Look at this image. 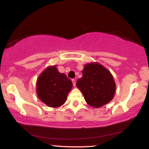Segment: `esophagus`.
<instances>
[{
	"mask_svg": "<svg viewBox=\"0 0 149 149\" xmlns=\"http://www.w3.org/2000/svg\"><path fill=\"white\" fill-rule=\"evenodd\" d=\"M72 82L73 83V86H76V80H75V79H72Z\"/></svg>",
	"mask_w": 149,
	"mask_h": 149,
	"instance_id": "esophagus-1",
	"label": "esophagus"
}]
</instances>
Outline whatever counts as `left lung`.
I'll return each mask as SVG.
<instances>
[{"instance_id":"1","label":"left lung","mask_w":149,"mask_h":149,"mask_svg":"<svg viewBox=\"0 0 149 149\" xmlns=\"http://www.w3.org/2000/svg\"><path fill=\"white\" fill-rule=\"evenodd\" d=\"M82 77L77 81V87L82 92L86 102L100 108L113 99L116 84L109 70L97 62L85 65Z\"/></svg>"}]
</instances>
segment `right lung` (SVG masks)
Instances as JSON below:
<instances>
[{
    "mask_svg": "<svg viewBox=\"0 0 149 149\" xmlns=\"http://www.w3.org/2000/svg\"><path fill=\"white\" fill-rule=\"evenodd\" d=\"M72 83L64 73L59 72L56 65L48 66L38 77V97L49 107H60L66 101Z\"/></svg>",
    "mask_w": 149,
    "mask_h": 149,
    "instance_id": "1",
    "label": "right lung"
}]
</instances>
